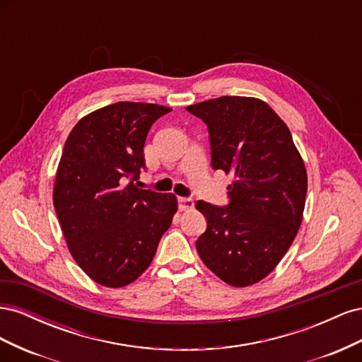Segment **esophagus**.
<instances>
[{
    "label": "esophagus",
    "mask_w": 362,
    "mask_h": 362,
    "mask_svg": "<svg viewBox=\"0 0 362 362\" xmlns=\"http://www.w3.org/2000/svg\"><path fill=\"white\" fill-rule=\"evenodd\" d=\"M194 206V202L189 198H178V208L181 211H187V210H192V208Z\"/></svg>",
    "instance_id": "34e87169"
}]
</instances>
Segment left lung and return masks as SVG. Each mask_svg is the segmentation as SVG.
<instances>
[{"instance_id": "8db88e82", "label": "left lung", "mask_w": 362, "mask_h": 362, "mask_svg": "<svg viewBox=\"0 0 362 362\" xmlns=\"http://www.w3.org/2000/svg\"><path fill=\"white\" fill-rule=\"evenodd\" d=\"M187 110L210 131L213 168L233 173L228 206L204 201L206 231L196 242L204 264L233 287L264 279L298 234L308 177L286 122L252 96H221Z\"/></svg>"}]
</instances>
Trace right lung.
<instances>
[{"instance_id":"add662e5","label":"right lung","mask_w":362,"mask_h":362,"mask_svg":"<svg viewBox=\"0 0 362 362\" xmlns=\"http://www.w3.org/2000/svg\"><path fill=\"white\" fill-rule=\"evenodd\" d=\"M170 107L116 103L81 117L64 144L52 202L72 258L104 287L134 282L178 210L173 193L141 190L148 131Z\"/></svg>"}]
</instances>
